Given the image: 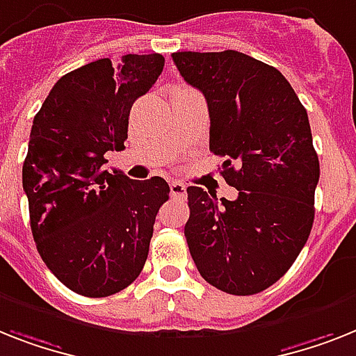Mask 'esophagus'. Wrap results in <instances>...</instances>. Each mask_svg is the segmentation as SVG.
<instances>
[{
    "label": "esophagus",
    "mask_w": 356,
    "mask_h": 356,
    "mask_svg": "<svg viewBox=\"0 0 356 356\" xmlns=\"http://www.w3.org/2000/svg\"><path fill=\"white\" fill-rule=\"evenodd\" d=\"M171 195L175 198H185V185L181 181H171Z\"/></svg>",
    "instance_id": "1"
}]
</instances>
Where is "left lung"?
<instances>
[{
  "instance_id": "1",
  "label": "left lung",
  "mask_w": 356,
  "mask_h": 356,
  "mask_svg": "<svg viewBox=\"0 0 356 356\" xmlns=\"http://www.w3.org/2000/svg\"><path fill=\"white\" fill-rule=\"evenodd\" d=\"M205 96L209 149L236 200L187 187L185 238L205 282L254 295L287 273L309 238L320 178L307 111L275 67L236 51L172 52ZM237 167L233 168L232 163Z\"/></svg>"
}]
</instances>
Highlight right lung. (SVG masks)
<instances>
[{"label": "right lung", "instance_id": "add662e5", "mask_svg": "<svg viewBox=\"0 0 356 356\" xmlns=\"http://www.w3.org/2000/svg\"><path fill=\"white\" fill-rule=\"evenodd\" d=\"M163 63L161 54L87 63L58 79L34 116L23 163L32 236L52 275L78 295H114L145 266L171 189L160 176L131 180L104 165L105 152L125 149L132 104Z\"/></svg>", "mask_w": 356, "mask_h": 356}]
</instances>
